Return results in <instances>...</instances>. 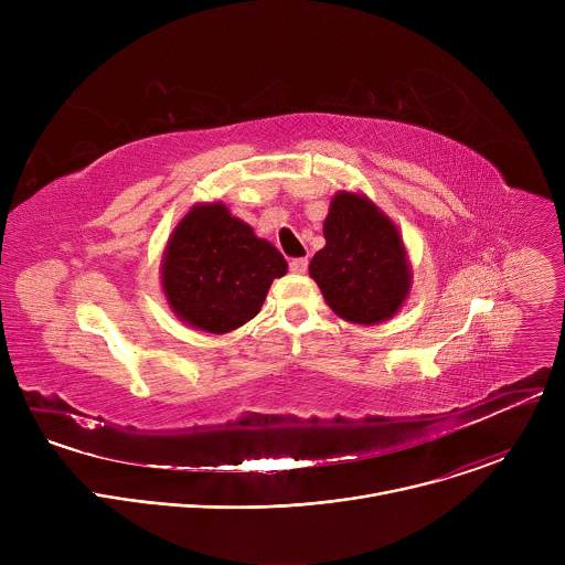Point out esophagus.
I'll return each mask as SVG.
<instances>
[{
    "label": "esophagus",
    "mask_w": 565,
    "mask_h": 565,
    "mask_svg": "<svg viewBox=\"0 0 565 565\" xmlns=\"http://www.w3.org/2000/svg\"><path fill=\"white\" fill-rule=\"evenodd\" d=\"M306 270H308V259H292V262H290V273L303 275Z\"/></svg>",
    "instance_id": "esophagus-1"
}]
</instances>
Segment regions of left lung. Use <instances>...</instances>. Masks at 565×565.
<instances>
[{
  "instance_id": "1",
  "label": "left lung",
  "mask_w": 565,
  "mask_h": 565,
  "mask_svg": "<svg viewBox=\"0 0 565 565\" xmlns=\"http://www.w3.org/2000/svg\"><path fill=\"white\" fill-rule=\"evenodd\" d=\"M327 246L308 273L335 315L375 327L412 292V264L395 223L364 194L338 192L324 221Z\"/></svg>"
}]
</instances>
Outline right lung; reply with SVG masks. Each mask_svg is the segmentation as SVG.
<instances>
[{"label": "right lung", "mask_w": 565, "mask_h": 565, "mask_svg": "<svg viewBox=\"0 0 565 565\" xmlns=\"http://www.w3.org/2000/svg\"><path fill=\"white\" fill-rule=\"evenodd\" d=\"M286 270L270 241L212 201L196 203L177 223L160 262V286L188 327L223 335L262 310L273 279Z\"/></svg>", "instance_id": "obj_1"}]
</instances>
